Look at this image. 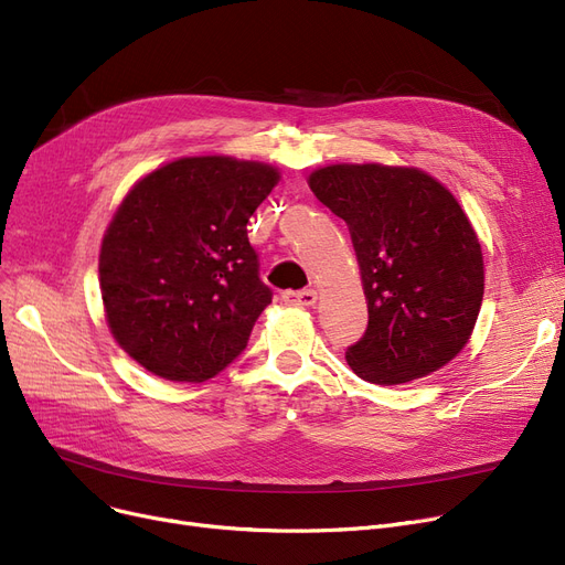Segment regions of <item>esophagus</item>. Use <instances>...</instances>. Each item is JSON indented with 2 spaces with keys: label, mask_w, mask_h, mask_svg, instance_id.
<instances>
[{
  "label": "esophagus",
  "mask_w": 565,
  "mask_h": 565,
  "mask_svg": "<svg viewBox=\"0 0 565 565\" xmlns=\"http://www.w3.org/2000/svg\"><path fill=\"white\" fill-rule=\"evenodd\" d=\"M318 300V292L313 288H305V290H286L284 292V302L292 305V307H313Z\"/></svg>",
  "instance_id": "34e87169"
}]
</instances>
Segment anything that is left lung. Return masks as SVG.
<instances>
[{
  "label": "left lung",
  "mask_w": 565,
  "mask_h": 565,
  "mask_svg": "<svg viewBox=\"0 0 565 565\" xmlns=\"http://www.w3.org/2000/svg\"><path fill=\"white\" fill-rule=\"evenodd\" d=\"M348 224L369 328L345 362L373 384H403L449 364L483 302V254L456 196L414 167L330 164L309 175Z\"/></svg>",
  "instance_id": "obj_1"
}]
</instances>
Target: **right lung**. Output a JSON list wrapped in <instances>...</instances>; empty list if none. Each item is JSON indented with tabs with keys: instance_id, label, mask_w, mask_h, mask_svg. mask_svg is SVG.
I'll return each mask as SVG.
<instances>
[{
	"instance_id": "obj_1",
	"label": "right lung",
	"mask_w": 565,
	"mask_h": 565,
	"mask_svg": "<svg viewBox=\"0 0 565 565\" xmlns=\"http://www.w3.org/2000/svg\"><path fill=\"white\" fill-rule=\"evenodd\" d=\"M277 183L265 162L201 156L132 185L105 231L98 273L109 332L139 366L203 382L245 350L273 302L247 222Z\"/></svg>"
}]
</instances>
